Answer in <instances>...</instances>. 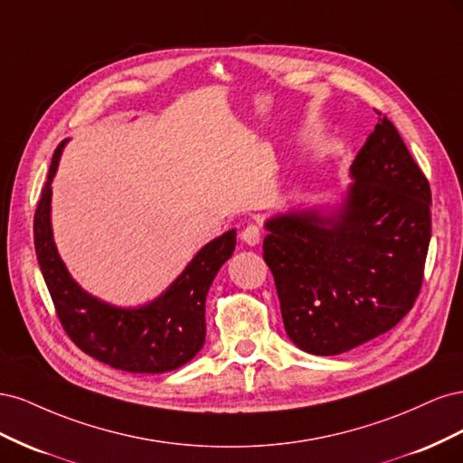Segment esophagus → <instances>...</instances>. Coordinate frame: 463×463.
Masks as SVG:
<instances>
[{
	"mask_svg": "<svg viewBox=\"0 0 463 463\" xmlns=\"http://www.w3.org/2000/svg\"><path fill=\"white\" fill-rule=\"evenodd\" d=\"M260 226H257V223H247V226L241 230V240L247 243V245H259L260 243Z\"/></svg>",
	"mask_w": 463,
	"mask_h": 463,
	"instance_id": "34e87169",
	"label": "esophagus"
}]
</instances>
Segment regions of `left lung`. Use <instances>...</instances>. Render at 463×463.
Listing matches in <instances>:
<instances>
[{
	"label": "left lung",
	"instance_id": "1",
	"mask_svg": "<svg viewBox=\"0 0 463 463\" xmlns=\"http://www.w3.org/2000/svg\"><path fill=\"white\" fill-rule=\"evenodd\" d=\"M352 175L340 214L303 210L266 222L262 257L286 332L313 355H338L394 328L423 284L430 187L386 116Z\"/></svg>",
	"mask_w": 463,
	"mask_h": 463
}]
</instances>
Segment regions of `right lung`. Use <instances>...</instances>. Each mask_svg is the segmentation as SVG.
Returning a JSON list of instances; mask_svg holds the SVG:
<instances>
[{
	"instance_id": "right-lung-1",
	"label": "right lung",
	"mask_w": 463,
	"mask_h": 463,
	"mask_svg": "<svg viewBox=\"0 0 463 463\" xmlns=\"http://www.w3.org/2000/svg\"><path fill=\"white\" fill-rule=\"evenodd\" d=\"M65 141L55 148L34 214V249L65 334L87 355L128 373H165L201 352L204 301L220 266L235 249V230L204 245L165 293L138 309H119L89 296L69 276L50 226L52 179Z\"/></svg>"
}]
</instances>
